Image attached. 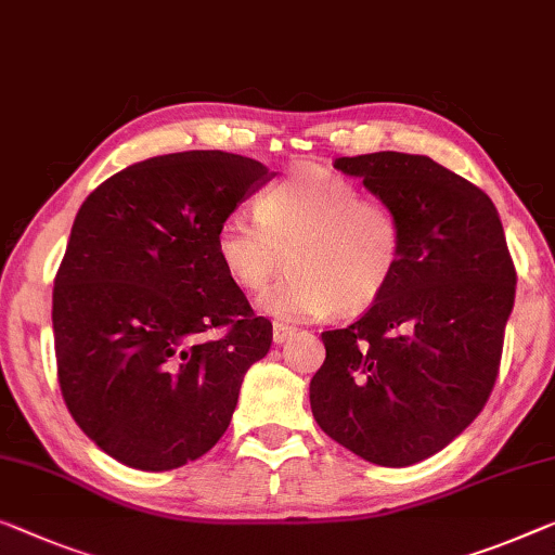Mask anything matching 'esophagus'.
Here are the masks:
<instances>
[{"label":"esophagus","instance_id":"obj_1","mask_svg":"<svg viewBox=\"0 0 555 555\" xmlns=\"http://www.w3.org/2000/svg\"><path fill=\"white\" fill-rule=\"evenodd\" d=\"M296 334V328L294 326H288V324H274V344H286L288 338H292Z\"/></svg>","mask_w":555,"mask_h":555}]
</instances>
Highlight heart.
<instances>
[{"label":"heart","mask_w":555,"mask_h":555,"mask_svg":"<svg viewBox=\"0 0 555 555\" xmlns=\"http://www.w3.org/2000/svg\"><path fill=\"white\" fill-rule=\"evenodd\" d=\"M256 209L221 219L217 254L238 286L256 292L288 251L292 271L259 296V309L281 324L366 311L399 269V217L321 164H299L263 189Z\"/></svg>","instance_id":"b5f03b06"}]
</instances>
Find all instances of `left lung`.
I'll list each match as a JSON object with an SVG mask.
<instances>
[{
  "label": "left lung",
  "mask_w": 555,
  "mask_h": 555,
  "mask_svg": "<svg viewBox=\"0 0 555 555\" xmlns=\"http://www.w3.org/2000/svg\"><path fill=\"white\" fill-rule=\"evenodd\" d=\"M401 224L391 284L351 326L324 331L311 413L336 443L401 468L446 449L489 401L516 269L481 189L428 156H341Z\"/></svg>",
  "instance_id": "1"
}]
</instances>
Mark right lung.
<instances>
[{
  "mask_svg": "<svg viewBox=\"0 0 555 555\" xmlns=\"http://www.w3.org/2000/svg\"><path fill=\"white\" fill-rule=\"evenodd\" d=\"M274 173L249 156H152L99 184L54 279L56 374L72 418L124 466L171 470L219 441L271 321L217 254L229 211ZM211 327L225 331L206 339Z\"/></svg>",
  "mask_w": 555,
  "mask_h": 555,
  "instance_id": "obj_1",
  "label": "right lung"
}]
</instances>
